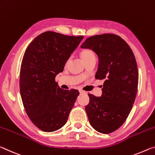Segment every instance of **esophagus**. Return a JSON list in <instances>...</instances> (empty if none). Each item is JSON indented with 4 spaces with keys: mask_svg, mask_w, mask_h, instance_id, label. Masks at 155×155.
Segmentation results:
<instances>
[{
    "mask_svg": "<svg viewBox=\"0 0 155 155\" xmlns=\"http://www.w3.org/2000/svg\"><path fill=\"white\" fill-rule=\"evenodd\" d=\"M79 92H80V93H85L84 91H82V90H80Z\"/></svg>",
    "mask_w": 155,
    "mask_h": 155,
    "instance_id": "1",
    "label": "esophagus"
}]
</instances>
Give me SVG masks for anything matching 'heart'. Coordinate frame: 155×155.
<instances>
[{"label": "heart", "instance_id": "heart-1", "mask_svg": "<svg viewBox=\"0 0 155 155\" xmlns=\"http://www.w3.org/2000/svg\"><path fill=\"white\" fill-rule=\"evenodd\" d=\"M81 57H82L84 62H86L93 58H95V55L92 51L90 49H84L81 52Z\"/></svg>", "mask_w": 155, "mask_h": 155}]
</instances>
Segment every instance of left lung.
<instances>
[{
  "mask_svg": "<svg viewBox=\"0 0 155 155\" xmlns=\"http://www.w3.org/2000/svg\"><path fill=\"white\" fill-rule=\"evenodd\" d=\"M80 47L97 54L95 77L104 80L100 97L88 94V121L99 133H110L124 123L135 100L139 75L135 55L125 40L111 34L88 38Z\"/></svg>",
  "mask_w": 155,
  "mask_h": 155,
  "instance_id": "1",
  "label": "left lung"
}]
</instances>
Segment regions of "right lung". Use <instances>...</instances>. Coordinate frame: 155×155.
I'll list each match as a JSON object with an SVG mask.
<instances>
[{
	"mask_svg": "<svg viewBox=\"0 0 155 155\" xmlns=\"http://www.w3.org/2000/svg\"><path fill=\"white\" fill-rule=\"evenodd\" d=\"M84 36L46 31L25 51L20 72V91L25 111L35 126L54 132L64 126L80 93L64 90L55 81Z\"/></svg>",
	"mask_w": 155,
	"mask_h": 155,
	"instance_id": "obj_1",
	"label": "right lung"
}]
</instances>
